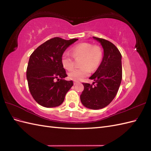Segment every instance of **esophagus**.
Segmentation results:
<instances>
[{"mask_svg":"<svg viewBox=\"0 0 151 151\" xmlns=\"http://www.w3.org/2000/svg\"><path fill=\"white\" fill-rule=\"evenodd\" d=\"M79 83V82H77V81H74V84H78Z\"/></svg>","mask_w":151,"mask_h":151,"instance_id":"esophagus-1","label":"esophagus"}]
</instances>
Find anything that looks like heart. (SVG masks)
I'll return each mask as SVG.
<instances>
[{"label":"heart","instance_id":"heart-1","mask_svg":"<svg viewBox=\"0 0 151 151\" xmlns=\"http://www.w3.org/2000/svg\"><path fill=\"white\" fill-rule=\"evenodd\" d=\"M71 54L76 60L81 58L79 62L81 67L68 73V77L74 81H79L88 76L91 69L94 70L100 65L103 57L101 48L93 46L89 43H82L76 45L72 48ZM71 56L70 53L65 52L61 56L62 65L68 70H72L75 64L74 59Z\"/></svg>","mask_w":151,"mask_h":151}]
</instances>
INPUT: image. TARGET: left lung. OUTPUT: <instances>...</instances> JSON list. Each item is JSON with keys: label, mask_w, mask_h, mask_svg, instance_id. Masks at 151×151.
<instances>
[{"label": "left lung", "mask_w": 151, "mask_h": 151, "mask_svg": "<svg viewBox=\"0 0 151 151\" xmlns=\"http://www.w3.org/2000/svg\"><path fill=\"white\" fill-rule=\"evenodd\" d=\"M101 43L104 56L101 64L89 79L93 84L83 83L81 101L86 107L99 109L104 108L115 98L122 79V55L115 45L103 38L94 37Z\"/></svg>", "instance_id": "1"}]
</instances>
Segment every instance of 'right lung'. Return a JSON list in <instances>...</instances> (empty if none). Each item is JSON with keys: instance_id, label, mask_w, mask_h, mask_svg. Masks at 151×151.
Listing matches in <instances>:
<instances>
[{"instance_id": "right-lung-1", "label": "right lung", "mask_w": 151, "mask_h": 151, "mask_svg": "<svg viewBox=\"0 0 151 151\" xmlns=\"http://www.w3.org/2000/svg\"><path fill=\"white\" fill-rule=\"evenodd\" d=\"M78 39L66 40L59 37L50 39L30 55L26 77L31 94L42 106L56 107L64 101L65 96L73 86L61 63L65 50Z\"/></svg>"}]
</instances>
